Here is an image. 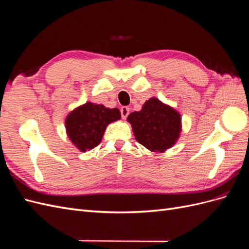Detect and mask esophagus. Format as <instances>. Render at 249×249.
Wrapping results in <instances>:
<instances>
[{"label":"esophagus","instance_id":"obj_1","mask_svg":"<svg viewBox=\"0 0 249 249\" xmlns=\"http://www.w3.org/2000/svg\"><path fill=\"white\" fill-rule=\"evenodd\" d=\"M120 113H122L123 119H125L126 116L129 115V113H130V108H127V107H122V109H120Z\"/></svg>","mask_w":249,"mask_h":249}]
</instances>
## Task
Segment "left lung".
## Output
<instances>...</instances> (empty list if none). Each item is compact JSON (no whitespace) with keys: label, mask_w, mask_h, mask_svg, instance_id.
I'll list each match as a JSON object with an SVG mask.
<instances>
[{"label":"left lung","mask_w":249,"mask_h":249,"mask_svg":"<svg viewBox=\"0 0 249 249\" xmlns=\"http://www.w3.org/2000/svg\"><path fill=\"white\" fill-rule=\"evenodd\" d=\"M135 139L150 152L164 153L171 148L182 133V116L175 108L153 96L126 118Z\"/></svg>","instance_id":"1"}]
</instances>
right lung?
<instances>
[{"mask_svg":"<svg viewBox=\"0 0 249 249\" xmlns=\"http://www.w3.org/2000/svg\"><path fill=\"white\" fill-rule=\"evenodd\" d=\"M122 118L117 108L87 102L71 110L65 117L67 137L80 152L91 150L101 143L106 127Z\"/></svg>","mask_w":249,"mask_h":249,"instance_id":"add662e5","label":"right lung"}]
</instances>
